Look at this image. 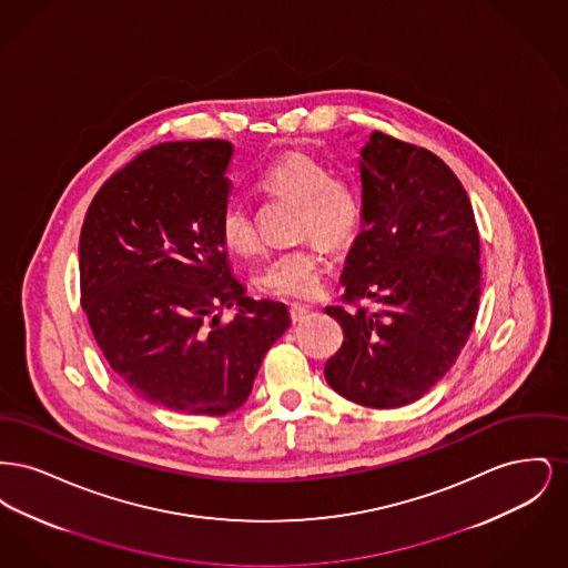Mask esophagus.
<instances>
[{"mask_svg":"<svg viewBox=\"0 0 568 568\" xmlns=\"http://www.w3.org/2000/svg\"><path fill=\"white\" fill-rule=\"evenodd\" d=\"M290 315H292V322H294V324L302 322V320L308 315V306H304V304H292V306H290Z\"/></svg>","mask_w":568,"mask_h":568,"instance_id":"esophagus-1","label":"esophagus"}]
</instances>
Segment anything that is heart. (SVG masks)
I'll return each mask as SVG.
<instances>
[{
    "label": "heart",
    "mask_w": 568,
    "mask_h": 568,
    "mask_svg": "<svg viewBox=\"0 0 568 568\" xmlns=\"http://www.w3.org/2000/svg\"><path fill=\"white\" fill-rule=\"evenodd\" d=\"M260 190L300 202L297 234L317 236L329 246L352 243L364 221L362 191L352 179L334 176L329 163L311 155H290L268 165L260 179ZM221 244L234 255H251L260 248L251 209L241 200H230L216 221ZM257 287L278 297H315L325 281L324 257L315 244H297L276 253L260 268Z\"/></svg>",
    "instance_id": "obj_1"
}]
</instances>
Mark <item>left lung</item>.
I'll return each instance as SVG.
<instances>
[{
	"instance_id": "left-lung-1",
	"label": "left lung",
	"mask_w": 568,
	"mask_h": 568,
	"mask_svg": "<svg viewBox=\"0 0 568 568\" xmlns=\"http://www.w3.org/2000/svg\"><path fill=\"white\" fill-rule=\"evenodd\" d=\"M362 232L341 283L345 302L327 306L345 334L325 362L343 398L410 405L456 364L479 311V232L458 176L434 153L373 132L359 153Z\"/></svg>"
}]
</instances>
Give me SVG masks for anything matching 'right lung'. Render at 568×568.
Here are the masks:
<instances>
[{"mask_svg":"<svg viewBox=\"0 0 568 568\" xmlns=\"http://www.w3.org/2000/svg\"><path fill=\"white\" fill-rule=\"evenodd\" d=\"M227 140L163 142L95 193L79 243L82 311L110 368L151 405L225 415L244 405L287 306L244 296L216 221ZM237 317L220 324V311Z\"/></svg>","mask_w":568,"mask_h":568,"instance_id":"1","label":"right lung"}]
</instances>
